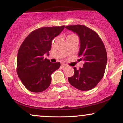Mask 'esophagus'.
I'll return each instance as SVG.
<instances>
[{
	"label": "esophagus",
	"mask_w": 123,
	"mask_h": 123,
	"mask_svg": "<svg viewBox=\"0 0 123 123\" xmlns=\"http://www.w3.org/2000/svg\"><path fill=\"white\" fill-rule=\"evenodd\" d=\"M66 65L64 64V63H62V64L61 65V68H66Z\"/></svg>",
	"instance_id": "1"
}]
</instances>
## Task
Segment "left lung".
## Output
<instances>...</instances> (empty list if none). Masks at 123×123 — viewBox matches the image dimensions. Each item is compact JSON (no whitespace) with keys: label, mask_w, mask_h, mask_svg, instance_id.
Masks as SVG:
<instances>
[{"label":"left lung","mask_w":123,"mask_h":123,"mask_svg":"<svg viewBox=\"0 0 123 123\" xmlns=\"http://www.w3.org/2000/svg\"><path fill=\"white\" fill-rule=\"evenodd\" d=\"M65 28L77 33L79 37L78 56L84 61L83 68L78 70L73 68L74 73L68 77L69 82L81 91L91 90L101 81L105 73L108 61L105 46L95 31L84 25H69Z\"/></svg>","instance_id":"8db88e82"}]
</instances>
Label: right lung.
Instances as JSON below:
<instances>
[{
    "mask_svg": "<svg viewBox=\"0 0 123 123\" xmlns=\"http://www.w3.org/2000/svg\"><path fill=\"white\" fill-rule=\"evenodd\" d=\"M65 26L43 27L32 31L21 44L17 54V72L24 86L33 92H40L49 87L51 74L60 63L44 58L49 54L52 40L60 35Z\"/></svg>",
    "mask_w": 123,
    "mask_h": 123,
    "instance_id": "obj_1",
    "label": "right lung"
}]
</instances>
